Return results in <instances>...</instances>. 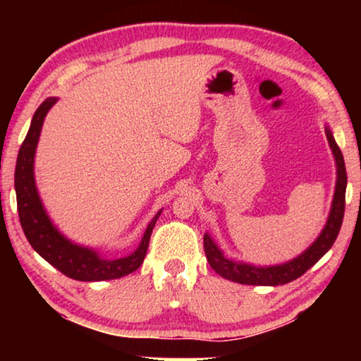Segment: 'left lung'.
I'll return each mask as SVG.
<instances>
[{"mask_svg":"<svg viewBox=\"0 0 361 361\" xmlns=\"http://www.w3.org/2000/svg\"><path fill=\"white\" fill-rule=\"evenodd\" d=\"M325 135H327L329 146L332 149L335 167H337V180H335V192L330 212L325 221L322 231H320L314 243L304 250L302 253L295 256V258L286 261L281 264L271 266H259L253 263H246V261L233 259L225 256L220 246L215 243L209 233L204 235V250L207 255V261L212 266V269L221 278L233 281V283L248 284V286H279L288 284L290 281L298 279L302 276L305 271L312 268L327 251L332 248L334 241L337 240L343 221L345 212V190H347V171H345V161L342 151L335 142L332 130L325 126Z\"/></svg>","mask_w":361,"mask_h":361,"instance_id":"1","label":"left lung"}]
</instances>
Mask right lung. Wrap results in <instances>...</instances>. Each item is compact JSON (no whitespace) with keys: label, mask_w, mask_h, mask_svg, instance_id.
<instances>
[{"label":"right lung","mask_w":361,"mask_h":361,"mask_svg":"<svg viewBox=\"0 0 361 361\" xmlns=\"http://www.w3.org/2000/svg\"><path fill=\"white\" fill-rule=\"evenodd\" d=\"M57 100V97H49L41 103V106L34 113L26 140L19 147L16 171H14V189H16L18 214L23 231L32 248L49 264H52L68 278L77 281L123 278V276L136 271L145 261L152 228H154L162 209L147 224L137 248L123 258H106L90 246L73 243L72 240H68L66 235L59 231L44 209L36 185V177H34V157H36L39 136H41L44 120H46L49 110L56 105Z\"/></svg>","instance_id":"1"}]
</instances>
